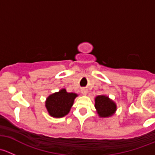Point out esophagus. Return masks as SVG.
Returning <instances> with one entry per match:
<instances>
[{"mask_svg":"<svg viewBox=\"0 0 155 155\" xmlns=\"http://www.w3.org/2000/svg\"><path fill=\"white\" fill-rule=\"evenodd\" d=\"M82 91V94H84V95H85L87 94V90H86V89H82V91Z\"/></svg>","mask_w":155,"mask_h":155,"instance_id":"1","label":"esophagus"}]
</instances>
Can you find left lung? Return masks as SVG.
Segmentation results:
<instances>
[{
    "instance_id": "left-lung-1",
    "label": "left lung",
    "mask_w": 155,
    "mask_h": 155,
    "mask_svg": "<svg viewBox=\"0 0 155 155\" xmlns=\"http://www.w3.org/2000/svg\"><path fill=\"white\" fill-rule=\"evenodd\" d=\"M95 108L101 118L112 116L117 109L115 103L106 95H98L95 97Z\"/></svg>"
}]
</instances>
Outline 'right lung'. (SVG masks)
<instances>
[{"label": "right lung", "instance_id": "1", "mask_svg": "<svg viewBox=\"0 0 155 155\" xmlns=\"http://www.w3.org/2000/svg\"><path fill=\"white\" fill-rule=\"evenodd\" d=\"M77 96L75 93H68L64 88L50 94L46 101L48 114L54 118H62L67 115Z\"/></svg>", "mask_w": 155, "mask_h": 155}]
</instances>
